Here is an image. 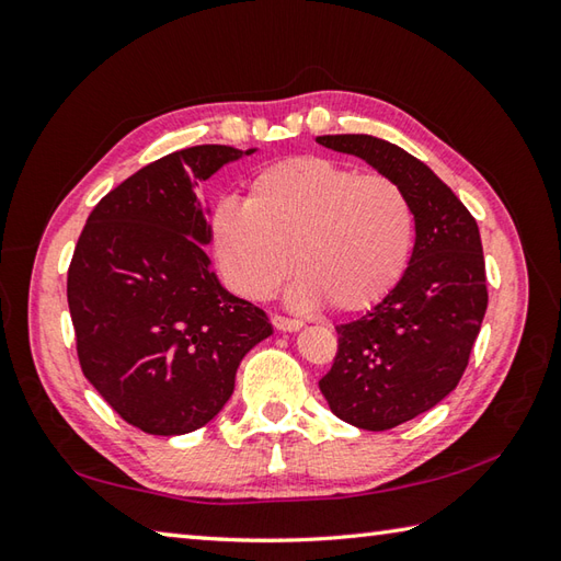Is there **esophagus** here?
<instances>
[{
  "mask_svg": "<svg viewBox=\"0 0 561 561\" xmlns=\"http://www.w3.org/2000/svg\"><path fill=\"white\" fill-rule=\"evenodd\" d=\"M272 325L277 328L279 332H296V330H301V328H304L301 320H296V318H284V316H272Z\"/></svg>",
  "mask_w": 561,
  "mask_h": 561,
  "instance_id": "1",
  "label": "esophagus"
}]
</instances>
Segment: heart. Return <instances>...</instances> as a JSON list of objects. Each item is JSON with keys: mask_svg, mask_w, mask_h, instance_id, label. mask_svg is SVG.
I'll list each match as a JSON object with an SVG mask.
<instances>
[{"mask_svg": "<svg viewBox=\"0 0 561 561\" xmlns=\"http://www.w3.org/2000/svg\"><path fill=\"white\" fill-rule=\"evenodd\" d=\"M209 243L224 279L253 301L279 289L291 265V301L362 313L398 287L414 248V209L402 185L325 157L260 169L243 205L221 199Z\"/></svg>", "mask_w": 561, "mask_h": 561, "instance_id": "obj_1", "label": "heart"}]
</instances>
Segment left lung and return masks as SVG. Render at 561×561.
I'll return each mask as SVG.
<instances>
[{"label":"left lung","instance_id":"left-lung-1","mask_svg":"<svg viewBox=\"0 0 561 561\" xmlns=\"http://www.w3.org/2000/svg\"><path fill=\"white\" fill-rule=\"evenodd\" d=\"M402 185L414 209V250L398 287L352 323L320 378L342 422L386 432L432 410L458 386L486 311L480 229L453 190L412 153L371 135H325Z\"/></svg>","mask_w":561,"mask_h":561}]
</instances>
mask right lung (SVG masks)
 <instances>
[{"label": "right lung", "instance_id": "right-lung-1", "mask_svg": "<svg viewBox=\"0 0 561 561\" xmlns=\"http://www.w3.org/2000/svg\"><path fill=\"white\" fill-rule=\"evenodd\" d=\"M255 149L173 151L113 187L79 236L67 301L83 376L141 432L178 436L229 402L236 371L272 335L262 308L226 291L205 248L197 187Z\"/></svg>", "mask_w": 561, "mask_h": 561}]
</instances>
